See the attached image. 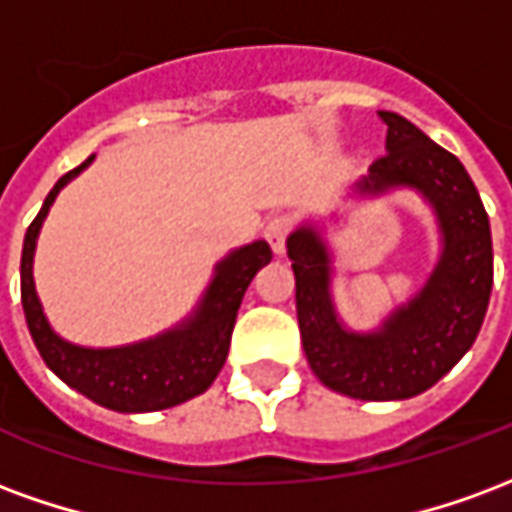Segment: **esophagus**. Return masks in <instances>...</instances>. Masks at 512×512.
I'll use <instances>...</instances> for the list:
<instances>
[{"label":"esophagus","instance_id":"esophagus-1","mask_svg":"<svg viewBox=\"0 0 512 512\" xmlns=\"http://www.w3.org/2000/svg\"><path fill=\"white\" fill-rule=\"evenodd\" d=\"M288 233H290V219H285V216L271 219V222L266 224V230H263L266 241L271 244V249H274L277 255H285V241H288Z\"/></svg>","mask_w":512,"mask_h":512}]
</instances>
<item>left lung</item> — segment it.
Instances as JSON below:
<instances>
[{"mask_svg":"<svg viewBox=\"0 0 512 512\" xmlns=\"http://www.w3.org/2000/svg\"><path fill=\"white\" fill-rule=\"evenodd\" d=\"M386 123V156L351 186L354 197L411 189L428 202L439 230V260L425 285L397 304L373 332L348 329L334 307V257L315 222L288 235L296 274V315L312 373L356 400H406L461 362L483 326L494 249L491 224L458 158L395 112Z\"/></svg>","mask_w":512,"mask_h":512,"instance_id":"1","label":"left lung"}]
</instances>
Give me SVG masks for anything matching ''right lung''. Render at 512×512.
Instances as JSON below:
<instances>
[{"label":"right lung","instance_id":"right-lung-1","mask_svg":"<svg viewBox=\"0 0 512 512\" xmlns=\"http://www.w3.org/2000/svg\"><path fill=\"white\" fill-rule=\"evenodd\" d=\"M93 158L95 156H90L84 164L54 183L35 222L29 224L24 235L21 304L27 315L29 334L51 373L60 376L71 389L90 397L98 406L123 411V414L180 406L191 397L202 395L227 362L241 299L257 271L268 266L271 246L266 241H252L222 257L189 318L175 323L167 332L139 340V343L117 345V348H87V345L68 343L51 329L49 318L43 312L38 290H35V277H32V263H35L40 227L46 222L57 194L82 169L90 167Z\"/></svg>","mask_w":512,"mask_h":512}]
</instances>
